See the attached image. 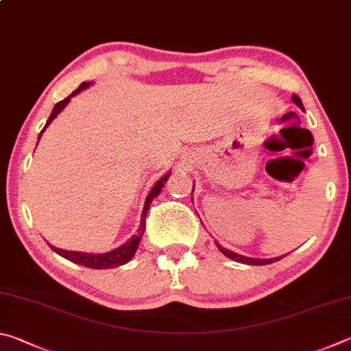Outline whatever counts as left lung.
<instances>
[{
	"label": "left lung",
	"instance_id": "left-lung-1",
	"mask_svg": "<svg viewBox=\"0 0 351 351\" xmlns=\"http://www.w3.org/2000/svg\"><path fill=\"white\" fill-rule=\"evenodd\" d=\"M291 98H293V101L296 103L300 109H304L302 101H300V98L296 94H294ZM193 189H194V186H193ZM216 245H217V248L220 250V253H223L226 257H230V259L236 261V262H241V263H248V265H267V263H273V262L280 261V257H274V259H253V257H245V256L232 253V251L226 250L223 247H220L217 242H216Z\"/></svg>",
	"mask_w": 351,
	"mask_h": 351
}]
</instances>
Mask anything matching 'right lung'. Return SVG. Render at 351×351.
Wrapping results in <instances>:
<instances>
[{"label": "right lung", "mask_w": 351, "mask_h": 351, "mask_svg": "<svg viewBox=\"0 0 351 351\" xmlns=\"http://www.w3.org/2000/svg\"><path fill=\"white\" fill-rule=\"evenodd\" d=\"M89 86V83H82L78 86V89L77 90H73L72 94L69 95V97H66L64 100H61V101H58L57 104H55V108H53V110H52V114H51V117H49L47 119V121H46V126L43 128V131H45V129L51 125V121L55 119V117H57L61 110H63V108L66 106L67 103H69V100H71V97H73L75 94H78L80 90H83V89H86ZM43 131L40 132V137H41V134H43ZM40 140V138H38ZM169 172L166 176H163L162 179H160L156 185H154V188H152V191L149 193V195H147L146 197V202H145V208H143V213H141V223H140V234L138 236H132L131 239H129V241L125 243V245H121L120 248H115V250H112V251H109V253H106V254H89V253H80V251H67V250H60V248H55V247H52V245H49V247H51L55 253L57 254H60V256H63L64 259H67V261H71V262H75V263H78V265H83V267H88V268H95V269H106V268H115V267H120V265H123V263H126V262H129L134 257V254H135V251H137V247H138V243H140V239H141V234H143L145 232V228H146V213H147V208H149V204L151 202L154 200V197H157V195L160 194V191H162V188L165 186V183H166V180L169 179Z\"/></svg>", "instance_id": "add662e5"}]
</instances>
